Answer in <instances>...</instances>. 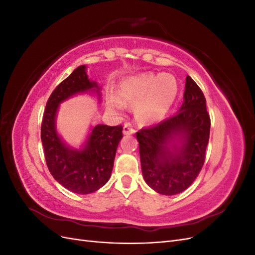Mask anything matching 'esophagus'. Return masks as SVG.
I'll use <instances>...</instances> for the list:
<instances>
[{"instance_id":"obj_1","label":"esophagus","mask_w":255,"mask_h":255,"mask_svg":"<svg viewBox=\"0 0 255 255\" xmlns=\"http://www.w3.org/2000/svg\"><path fill=\"white\" fill-rule=\"evenodd\" d=\"M134 133H135V129L130 125H125V127H123V134L125 135H132Z\"/></svg>"}]
</instances>
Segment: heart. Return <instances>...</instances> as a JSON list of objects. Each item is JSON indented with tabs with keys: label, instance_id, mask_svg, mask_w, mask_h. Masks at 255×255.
<instances>
[{
	"label": "heart",
	"instance_id": "1",
	"mask_svg": "<svg viewBox=\"0 0 255 255\" xmlns=\"http://www.w3.org/2000/svg\"><path fill=\"white\" fill-rule=\"evenodd\" d=\"M177 82L171 74L143 73L122 81L118 96L111 97L109 105L116 111L123 110L122 103H135L134 114L142 123L155 122L170 110L177 96Z\"/></svg>",
	"mask_w": 255,
	"mask_h": 255
}]
</instances>
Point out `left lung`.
I'll use <instances>...</instances> for the list:
<instances>
[{
    "label": "left lung",
    "mask_w": 255,
    "mask_h": 255,
    "mask_svg": "<svg viewBox=\"0 0 255 255\" xmlns=\"http://www.w3.org/2000/svg\"><path fill=\"white\" fill-rule=\"evenodd\" d=\"M210 128L203 92L187 75L179 112L136 133L145 183L166 196L187 189L204 164Z\"/></svg>",
    "instance_id": "obj_1"
}]
</instances>
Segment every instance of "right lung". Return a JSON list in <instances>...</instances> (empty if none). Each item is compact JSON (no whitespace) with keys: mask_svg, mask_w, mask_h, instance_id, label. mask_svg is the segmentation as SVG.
Here are the masks:
<instances>
[{"mask_svg":"<svg viewBox=\"0 0 255 255\" xmlns=\"http://www.w3.org/2000/svg\"><path fill=\"white\" fill-rule=\"evenodd\" d=\"M96 92L100 87L88 79L86 66H80L54 89L50 96L41 125L44 157L51 174L60 185L75 194L97 191L110 180L116 151L122 136V126L98 125L91 128L83 148L67 145L56 130L59 104L72 96Z\"/></svg>","mask_w":255,"mask_h":255,"instance_id":"add662e5","label":"right lung"}]
</instances>
